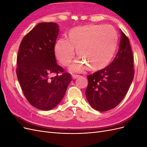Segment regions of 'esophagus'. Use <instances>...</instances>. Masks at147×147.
Instances as JSON below:
<instances>
[{"label":"esophagus","mask_w":147,"mask_h":147,"mask_svg":"<svg viewBox=\"0 0 147 147\" xmlns=\"http://www.w3.org/2000/svg\"><path fill=\"white\" fill-rule=\"evenodd\" d=\"M72 77L73 79H76L78 77H79V75H72Z\"/></svg>","instance_id":"1"}]
</instances>
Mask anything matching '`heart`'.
I'll list each match as a JSON object with an SVG mask.
<instances>
[{
    "label": "heart",
    "instance_id": "b5f03b06",
    "mask_svg": "<svg viewBox=\"0 0 147 147\" xmlns=\"http://www.w3.org/2000/svg\"><path fill=\"white\" fill-rule=\"evenodd\" d=\"M118 42L117 30L110 25L91 24L71 29L67 40L60 38L55 45L56 59L67 67L75 56V49L80 57L71 67L73 72H79L86 65L91 71L105 68L112 61Z\"/></svg>",
    "mask_w": 147,
    "mask_h": 147
}]
</instances>
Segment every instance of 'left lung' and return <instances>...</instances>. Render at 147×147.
<instances>
[{
  "label": "left lung",
  "mask_w": 147,
  "mask_h": 147,
  "mask_svg": "<svg viewBox=\"0 0 147 147\" xmlns=\"http://www.w3.org/2000/svg\"><path fill=\"white\" fill-rule=\"evenodd\" d=\"M133 55L129 40L121 30L119 50L107 67L87 76L85 94L89 104L99 112L117 107L126 94L134 78Z\"/></svg>",
  "instance_id": "left-lung-1"
}]
</instances>
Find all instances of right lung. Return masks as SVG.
<instances>
[{
	"label": "right lung",
	"instance_id": "1",
	"mask_svg": "<svg viewBox=\"0 0 147 147\" xmlns=\"http://www.w3.org/2000/svg\"><path fill=\"white\" fill-rule=\"evenodd\" d=\"M58 27L55 23L38 24L22 40L18 53L16 70L22 91L31 105L42 110L55 108L72 81L70 74L56 63Z\"/></svg>",
	"mask_w": 147,
	"mask_h": 147
}]
</instances>
